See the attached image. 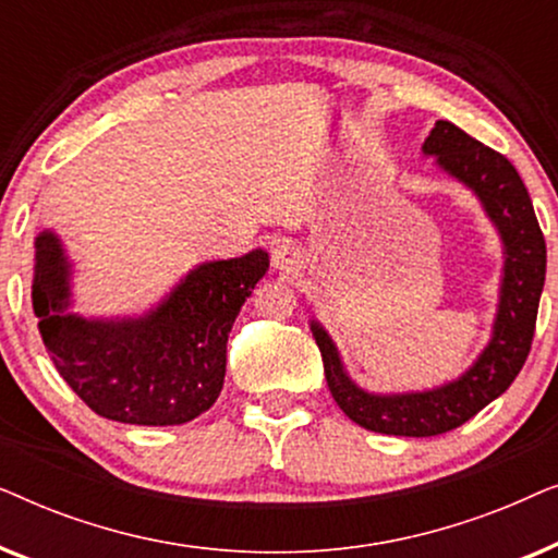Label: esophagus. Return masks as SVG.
Returning a JSON list of instances; mask_svg holds the SVG:
<instances>
[{
	"label": "esophagus",
	"mask_w": 558,
	"mask_h": 558,
	"mask_svg": "<svg viewBox=\"0 0 558 558\" xmlns=\"http://www.w3.org/2000/svg\"><path fill=\"white\" fill-rule=\"evenodd\" d=\"M271 258L279 271H294L296 266H302V248L292 241H279Z\"/></svg>",
	"instance_id": "1"
}]
</instances>
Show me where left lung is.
<instances>
[{
    "mask_svg": "<svg viewBox=\"0 0 558 558\" xmlns=\"http://www.w3.org/2000/svg\"><path fill=\"white\" fill-rule=\"evenodd\" d=\"M424 155L480 197L498 228L502 266L500 304L493 338L468 373L452 384L418 393H368L342 368L338 348L323 325L312 323L332 399L363 429L393 437H437L470 422L477 411L508 391L531 353L541 289L546 279V241L521 174L500 151L472 140L452 121H437L424 142Z\"/></svg>",
    "mask_w": 558,
    "mask_h": 558,
    "instance_id": "8db88e82",
    "label": "left lung"
}]
</instances>
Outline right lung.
Masks as SVG:
<instances>
[{
    "label": "right lung",
    "instance_id": "obj_1",
    "mask_svg": "<svg viewBox=\"0 0 558 558\" xmlns=\"http://www.w3.org/2000/svg\"><path fill=\"white\" fill-rule=\"evenodd\" d=\"M269 269L266 251L208 262L142 317L86 319L71 307V264L60 239H35L33 310L40 338L68 386L98 416L174 426L216 403L226 378L228 332Z\"/></svg>",
    "mask_w": 558,
    "mask_h": 558
}]
</instances>
